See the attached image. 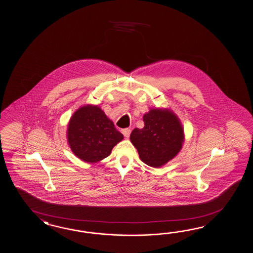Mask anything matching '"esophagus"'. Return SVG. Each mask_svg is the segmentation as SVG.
Wrapping results in <instances>:
<instances>
[{
  "instance_id": "obj_1",
  "label": "esophagus",
  "mask_w": 253,
  "mask_h": 253,
  "mask_svg": "<svg viewBox=\"0 0 253 253\" xmlns=\"http://www.w3.org/2000/svg\"><path fill=\"white\" fill-rule=\"evenodd\" d=\"M122 132H123V134L124 135V137L129 138V134H130V129L126 128V129H123V130H122Z\"/></svg>"
}]
</instances>
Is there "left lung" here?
<instances>
[{
  "mask_svg": "<svg viewBox=\"0 0 253 253\" xmlns=\"http://www.w3.org/2000/svg\"><path fill=\"white\" fill-rule=\"evenodd\" d=\"M144 127L133 129L130 141L140 160L154 168L168 163L180 152L184 132L180 120L169 110L152 109L143 116Z\"/></svg>",
  "mask_w": 253,
  "mask_h": 253,
  "instance_id": "obj_1",
  "label": "left lung"
}]
</instances>
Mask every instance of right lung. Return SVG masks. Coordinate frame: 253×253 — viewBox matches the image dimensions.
<instances>
[{
    "instance_id": "1",
    "label": "right lung",
    "mask_w": 253,
    "mask_h": 253,
    "mask_svg": "<svg viewBox=\"0 0 253 253\" xmlns=\"http://www.w3.org/2000/svg\"><path fill=\"white\" fill-rule=\"evenodd\" d=\"M72 152L86 163H98L108 157L113 147L124 139L100 107L85 105L73 113L67 129Z\"/></svg>"
}]
</instances>
